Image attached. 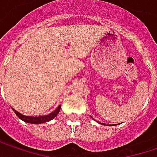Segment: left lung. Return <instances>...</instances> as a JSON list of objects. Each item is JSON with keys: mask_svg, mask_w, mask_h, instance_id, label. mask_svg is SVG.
Masks as SVG:
<instances>
[{"mask_svg": "<svg viewBox=\"0 0 157 157\" xmlns=\"http://www.w3.org/2000/svg\"><path fill=\"white\" fill-rule=\"evenodd\" d=\"M91 118H93V117H92V116H91ZM93 120H94V119H93Z\"/></svg>", "mask_w": 157, "mask_h": 157, "instance_id": "8db88e82", "label": "left lung"}]
</instances>
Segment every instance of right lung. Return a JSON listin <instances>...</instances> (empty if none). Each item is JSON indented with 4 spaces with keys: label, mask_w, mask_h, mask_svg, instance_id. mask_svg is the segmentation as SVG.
<instances>
[{
    "label": "right lung",
    "mask_w": 157,
    "mask_h": 157,
    "mask_svg": "<svg viewBox=\"0 0 157 157\" xmlns=\"http://www.w3.org/2000/svg\"><path fill=\"white\" fill-rule=\"evenodd\" d=\"M60 109H61V105L58 106V108L53 111L52 113H50L48 115H46V116H40V117H29V116H25V115H22L21 113L18 112L17 110L14 109L16 115L21 120V121H25L27 123H30V124H42V123H46L48 121H52L54 118H56L57 116V114L59 113L60 111Z\"/></svg>",
    "instance_id": "add662e5"
}]
</instances>
